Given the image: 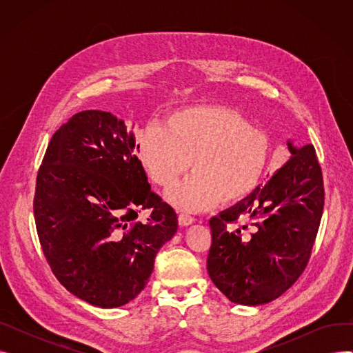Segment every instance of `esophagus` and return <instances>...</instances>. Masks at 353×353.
<instances>
[{
  "label": "esophagus",
  "instance_id": "1",
  "mask_svg": "<svg viewBox=\"0 0 353 353\" xmlns=\"http://www.w3.org/2000/svg\"><path fill=\"white\" fill-rule=\"evenodd\" d=\"M194 221V217L188 212H179V223L181 226H189Z\"/></svg>",
  "mask_w": 353,
  "mask_h": 353
}]
</instances>
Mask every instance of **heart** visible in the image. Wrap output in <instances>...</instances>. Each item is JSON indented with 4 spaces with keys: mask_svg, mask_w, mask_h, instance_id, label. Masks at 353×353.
Returning <instances> with one entry per match:
<instances>
[{
    "mask_svg": "<svg viewBox=\"0 0 353 353\" xmlns=\"http://www.w3.org/2000/svg\"><path fill=\"white\" fill-rule=\"evenodd\" d=\"M269 141L261 128L233 110L201 105L179 110L161 125L139 134V157L150 179L170 188L193 161L194 172L169 193L179 208L205 210L237 201L261 180Z\"/></svg>",
    "mask_w": 353,
    "mask_h": 353,
    "instance_id": "obj_1",
    "label": "heart"
}]
</instances>
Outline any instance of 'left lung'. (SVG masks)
I'll return each instance as SVG.
<instances>
[{"mask_svg": "<svg viewBox=\"0 0 353 353\" xmlns=\"http://www.w3.org/2000/svg\"><path fill=\"white\" fill-rule=\"evenodd\" d=\"M288 145L292 156L263 188L209 221L208 272L234 303L279 298L309 263L325 205L323 176L313 144Z\"/></svg>", "mask_w": 353, "mask_h": 353, "instance_id": "8db88e82", "label": "left lung"}]
</instances>
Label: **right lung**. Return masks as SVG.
<instances>
[{"instance_id": "add662e5", "label": "right lung", "mask_w": 353, "mask_h": 353, "mask_svg": "<svg viewBox=\"0 0 353 353\" xmlns=\"http://www.w3.org/2000/svg\"><path fill=\"white\" fill-rule=\"evenodd\" d=\"M136 147L123 120L80 111L52 134L37 173L32 209L47 263L68 292L99 307L133 301L177 230ZM137 208L151 210L147 221L137 220Z\"/></svg>"}]
</instances>
